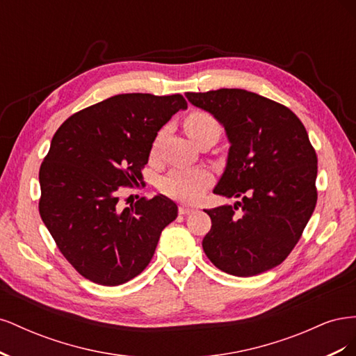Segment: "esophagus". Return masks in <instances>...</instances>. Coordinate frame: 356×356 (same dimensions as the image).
I'll return each instance as SVG.
<instances>
[{"instance_id": "obj_1", "label": "esophagus", "mask_w": 356, "mask_h": 356, "mask_svg": "<svg viewBox=\"0 0 356 356\" xmlns=\"http://www.w3.org/2000/svg\"><path fill=\"white\" fill-rule=\"evenodd\" d=\"M191 212H195V208L188 207V204H181V207H179V213L181 215H187V213H191Z\"/></svg>"}]
</instances>
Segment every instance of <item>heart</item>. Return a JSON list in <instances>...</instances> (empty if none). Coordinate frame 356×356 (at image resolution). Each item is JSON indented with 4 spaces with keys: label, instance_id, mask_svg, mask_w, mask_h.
Segmentation results:
<instances>
[{
    "label": "heart",
    "instance_id": "obj_1",
    "mask_svg": "<svg viewBox=\"0 0 356 356\" xmlns=\"http://www.w3.org/2000/svg\"><path fill=\"white\" fill-rule=\"evenodd\" d=\"M184 129L187 135L199 144L207 138H217L221 134L220 123L212 114L207 111H191L184 120ZM161 134L154 139L152 147V156L157 154ZM212 181L211 172L207 169H188L174 170L161 182V191L166 196L179 200H196L202 190Z\"/></svg>",
    "mask_w": 356,
    "mask_h": 356
}]
</instances>
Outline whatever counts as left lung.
<instances>
[{"label": "left lung", "mask_w": 356, "mask_h": 356, "mask_svg": "<svg viewBox=\"0 0 356 356\" xmlns=\"http://www.w3.org/2000/svg\"><path fill=\"white\" fill-rule=\"evenodd\" d=\"M211 113L230 141L215 195L241 197L204 209L212 221L202 246L233 276H255L281 264L316 207L318 157L300 118L285 105L243 89L186 93Z\"/></svg>", "instance_id": "obj_1"}]
</instances>
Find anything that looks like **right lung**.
<instances>
[{"instance_id":"obj_1","label":"right lung","mask_w":356,"mask_h":356,"mask_svg":"<svg viewBox=\"0 0 356 356\" xmlns=\"http://www.w3.org/2000/svg\"><path fill=\"white\" fill-rule=\"evenodd\" d=\"M186 108L178 93L115 95L72 114L53 135L38 209L62 255L89 281L115 286L138 276L177 218V204L163 195L123 211L118 195L143 184L157 132Z\"/></svg>"}]
</instances>
